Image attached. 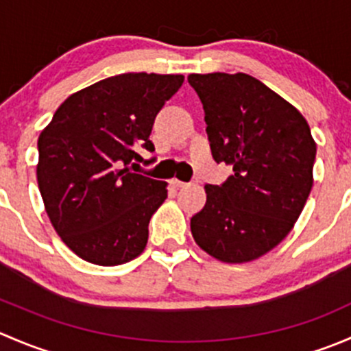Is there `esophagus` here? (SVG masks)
I'll return each instance as SVG.
<instances>
[{"mask_svg": "<svg viewBox=\"0 0 351 351\" xmlns=\"http://www.w3.org/2000/svg\"><path fill=\"white\" fill-rule=\"evenodd\" d=\"M171 186H175V189H185V186H189L190 183H186V182H180V180H176V178H173L171 182Z\"/></svg>", "mask_w": 351, "mask_h": 351, "instance_id": "obj_1", "label": "esophagus"}]
</instances>
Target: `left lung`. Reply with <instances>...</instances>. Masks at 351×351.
<instances>
[{
	"label": "left lung",
	"mask_w": 351,
	"mask_h": 351,
	"mask_svg": "<svg viewBox=\"0 0 351 351\" xmlns=\"http://www.w3.org/2000/svg\"><path fill=\"white\" fill-rule=\"evenodd\" d=\"M189 83L204 105L212 156L232 166L222 185H205L192 236L215 260L253 261L284 241L313 189L309 123L250 74H190Z\"/></svg>",
	"instance_id": "1"
}]
</instances>
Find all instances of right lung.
<instances>
[{
	"label": "right lung",
	"mask_w": 351,
	"mask_h": 351,
	"mask_svg": "<svg viewBox=\"0 0 351 351\" xmlns=\"http://www.w3.org/2000/svg\"><path fill=\"white\" fill-rule=\"evenodd\" d=\"M183 80L154 73L101 80L64 100L38 136L37 182L45 212L84 261L115 267L146 247L147 226L168 197V183L132 173V161H144L136 147L154 151L156 115Z\"/></svg>",
	"instance_id": "right-lung-1"
}]
</instances>
